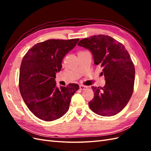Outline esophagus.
Wrapping results in <instances>:
<instances>
[{"label": "esophagus", "mask_w": 151, "mask_h": 151, "mask_svg": "<svg viewBox=\"0 0 151 151\" xmlns=\"http://www.w3.org/2000/svg\"><path fill=\"white\" fill-rule=\"evenodd\" d=\"M79 88H80V89H81V90H84V89L88 88V86H84V85H80Z\"/></svg>", "instance_id": "1"}]
</instances>
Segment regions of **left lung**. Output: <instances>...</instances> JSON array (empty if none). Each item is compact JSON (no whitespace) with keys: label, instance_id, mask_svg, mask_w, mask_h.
<instances>
[{"label":"left lung","instance_id":"1","mask_svg":"<svg viewBox=\"0 0 151 151\" xmlns=\"http://www.w3.org/2000/svg\"><path fill=\"white\" fill-rule=\"evenodd\" d=\"M78 45L91 51L94 63L102 67L106 81L103 88L91 87L95 95L89 108L102 116L116 115L129 102L134 90L135 68L129 52L123 44L105 35L85 38Z\"/></svg>","mask_w":151,"mask_h":151}]
</instances>
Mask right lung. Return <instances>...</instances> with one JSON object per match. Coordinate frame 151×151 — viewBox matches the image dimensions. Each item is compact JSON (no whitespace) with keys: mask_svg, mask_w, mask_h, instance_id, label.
<instances>
[{"mask_svg":"<svg viewBox=\"0 0 151 151\" xmlns=\"http://www.w3.org/2000/svg\"><path fill=\"white\" fill-rule=\"evenodd\" d=\"M79 39L49 40L37 43L23 57L19 73V89L28 109L37 117L52 121L62 117L69 108L72 96L79 86L56 84V74L62 68L66 54Z\"/></svg>","mask_w":151,"mask_h":151,"instance_id":"1","label":"right lung"}]
</instances>
